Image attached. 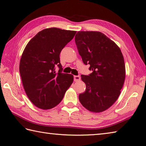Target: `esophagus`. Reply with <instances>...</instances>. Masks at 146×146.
Returning a JSON list of instances; mask_svg holds the SVG:
<instances>
[{
	"label": "esophagus",
	"mask_w": 146,
	"mask_h": 146,
	"mask_svg": "<svg viewBox=\"0 0 146 146\" xmlns=\"http://www.w3.org/2000/svg\"><path fill=\"white\" fill-rule=\"evenodd\" d=\"M74 80L75 82H78L80 80V77L79 76H74Z\"/></svg>",
	"instance_id": "34e87169"
}]
</instances>
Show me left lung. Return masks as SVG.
<instances>
[{
  "instance_id": "8db88e82",
  "label": "left lung",
  "mask_w": 146,
  "mask_h": 146,
  "mask_svg": "<svg viewBox=\"0 0 146 146\" xmlns=\"http://www.w3.org/2000/svg\"><path fill=\"white\" fill-rule=\"evenodd\" d=\"M75 41L83 63L90 64L92 70L88 76H81L86 91L79 94V100L90 111H104L116 101L124 83L125 68L121 49L99 32H78Z\"/></svg>"
}]
</instances>
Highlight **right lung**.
<instances>
[{
  "label": "right lung",
  "instance_id": "1",
  "mask_svg": "<svg viewBox=\"0 0 146 146\" xmlns=\"http://www.w3.org/2000/svg\"><path fill=\"white\" fill-rule=\"evenodd\" d=\"M76 33V31L46 29L26 46L19 72L26 94L36 107L43 110L55 107L72 83V75L62 72L60 54ZM56 67L59 68L58 73Z\"/></svg>",
  "mask_w": 146,
  "mask_h": 146
}]
</instances>
